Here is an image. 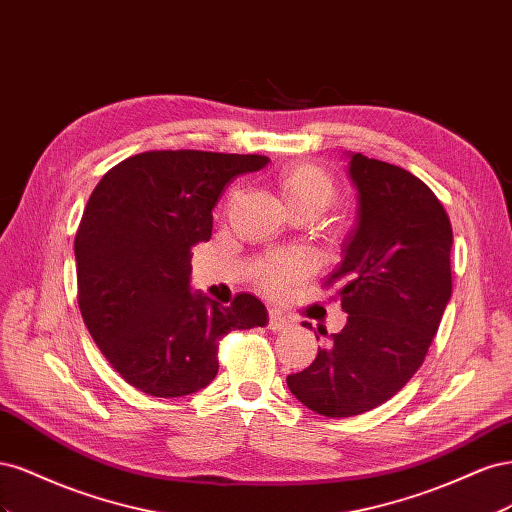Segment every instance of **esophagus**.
I'll use <instances>...</instances> for the list:
<instances>
[{
  "mask_svg": "<svg viewBox=\"0 0 512 512\" xmlns=\"http://www.w3.org/2000/svg\"><path fill=\"white\" fill-rule=\"evenodd\" d=\"M292 324V320L288 316H284L282 312H277V309H271L269 314V329L275 333V331H284L288 329Z\"/></svg>",
  "mask_w": 512,
  "mask_h": 512,
  "instance_id": "34e87169",
  "label": "esophagus"
}]
</instances>
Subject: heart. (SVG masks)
I'll return each instance as SVG.
<instances>
[{
  "mask_svg": "<svg viewBox=\"0 0 512 512\" xmlns=\"http://www.w3.org/2000/svg\"><path fill=\"white\" fill-rule=\"evenodd\" d=\"M277 188L286 200L288 209L309 207L322 213L337 198V185L327 170L316 164H290L277 175ZM309 269V260L303 254L275 256L262 265L258 280L267 292L280 294L290 282Z\"/></svg>",
  "mask_w": 512,
  "mask_h": 512,
  "instance_id": "obj_1",
  "label": "heart"
}]
</instances>
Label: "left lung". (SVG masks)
Listing matches in <instances>:
<instances>
[{"label":"left lung","instance_id":"obj_1","mask_svg":"<svg viewBox=\"0 0 512 512\" xmlns=\"http://www.w3.org/2000/svg\"><path fill=\"white\" fill-rule=\"evenodd\" d=\"M348 175L359 198L356 224L327 282L339 284L348 322L312 365L286 378L303 406L331 418L369 412L404 389L453 292V228L436 194L408 170L363 153H350Z\"/></svg>","mask_w":512,"mask_h":512}]
</instances>
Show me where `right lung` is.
<instances>
[{"label":"right lung","instance_id":"obj_1","mask_svg":"<svg viewBox=\"0 0 512 512\" xmlns=\"http://www.w3.org/2000/svg\"><path fill=\"white\" fill-rule=\"evenodd\" d=\"M267 164L252 153L145 151L91 192L74 239L79 307L106 361L134 389L153 397L205 389L218 376L220 339L267 324L254 294L222 307L190 288V250L209 241L220 194Z\"/></svg>","mask_w":512,"mask_h":512}]
</instances>
